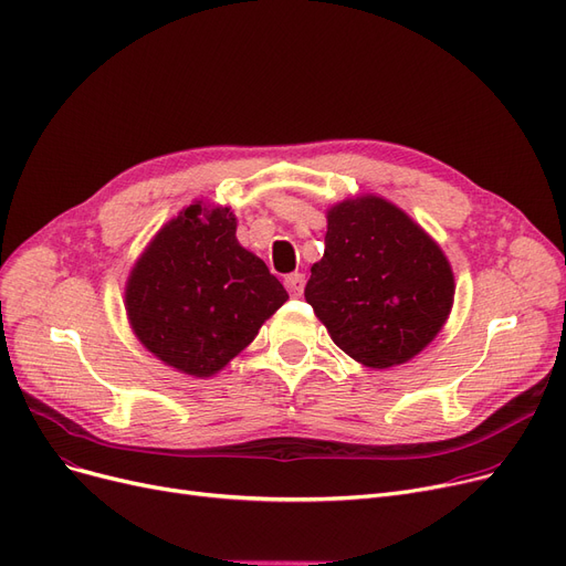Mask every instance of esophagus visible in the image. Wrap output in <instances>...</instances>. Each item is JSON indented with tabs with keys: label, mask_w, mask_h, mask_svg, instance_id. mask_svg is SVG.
I'll return each instance as SVG.
<instances>
[{
	"label": "esophagus",
	"mask_w": 566,
	"mask_h": 566,
	"mask_svg": "<svg viewBox=\"0 0 566 566\" xmlns=\"http://www.w3.org/2000/svg\"><path fill=\"white\" fill-rule=\"evenodd\" d=\"M284 286L291 293V296H301L305 289V275L303 273H291L284 277Z\"/></svg>",
	"instance_id": "obj_1"
}]
</instances>
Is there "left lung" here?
<instances>
[{
  "mask_svg": "<svg viewBox=\"0 0 566 566\" xmlns=\"http://www.w3.org/2000/svg\"><path fill=\"white\" fill-rule=\"evenodd\" d=\"M453 291L439 244L400 208L363 196L331 208L324 259L312 265L305 301L344 354L384 370L428 347Z\"/></svg>",
  "mask_w": 566,
  "mask_h": 566,
  "instance_id": "8db88e82",
  "label": "left lung"
}]
</instances>
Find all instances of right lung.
<instances>
[{
    "label": "right lung",
    "mask_w": 566,
    "mask_h": 566,
    "mask_svg": "<svg viewBox=\"0 0 566 566\" xmlns=\"http://www.w3.org/2000/svg\"><path fill=\"white\" fill-rule=\"evenodd\" d=\"M125 298L147 349L180 373L210 377L248 347L289 293L240 248L231 208L193 203L155 235Z\"/></svg>",
    "instance_id": "right-lung-1"
}]
</instances>
